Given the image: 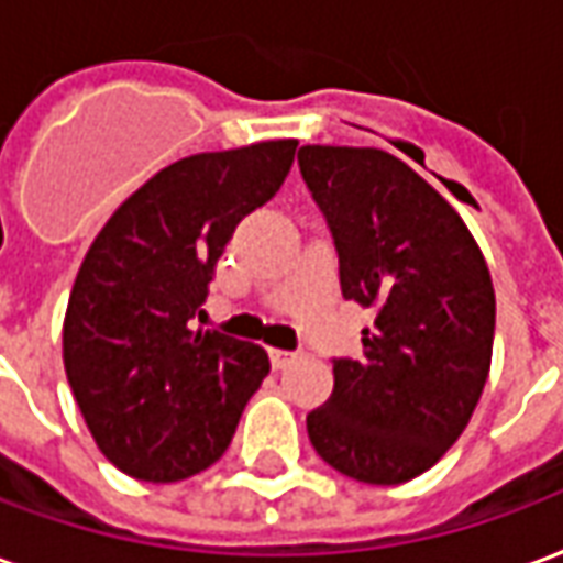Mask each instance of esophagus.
Segmentation results:
<instances>
[{
  "label": "esophagus",
  "instance_id": "obj_1",
  "mask_svg": "<svg viewBox=\"0 0 563 563\" xmlns=\"http://www.w3.org/2000/svg\"><path fill=\"white\" fill-rule=\"evenodd\" d=\"M294 351H285V347H269V363H273V368H285L290 360H294Z\"/></svg>",
  "mask_w": 563,
  "mask_h": 563
}]
</instances>
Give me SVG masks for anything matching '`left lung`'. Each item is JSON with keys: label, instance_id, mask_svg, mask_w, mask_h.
I'll return each mask as SVG.
<instances>
[{"label": "left lung", "instance_id": "obj_1", "mask_svg": "<svg viewBox=\"0 0 563 563\" xmlns=\"http://www.w3.org/2000/svg\"><path fill=\"white\" fill-rule=\"evenodd\" d=\"M299 174L327 219L342 297L375 311L363 356H332L335 387L306 417L344 477L413 479L465 432L495 339L489 266L444 197L384 150L302 146Z\"/></svg>", "mask_w": 563, "mask_h": 563}]
</instances>
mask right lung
I'll list each match as a JSON object with an SVG mask.
<instances>
[{
    "mask_svg": "<svg viewBox=\"0 0 563 563\" xmlns=\"http://www.w3.org/2000/svg\"><path fill=\"white\" fill-rule=\"evenodd\" d=\"M294 152L266 141L170 164L89 245L65 311V375L122 474L176 483L219 462L269 375L264 347L195 318L236 224L282 188Z\"/></svg>",
    "mask_w": 563,
    "mask_h": 563,
    "instance_id": "add662e5",
    "label": "right lung"
}]
</instances>
